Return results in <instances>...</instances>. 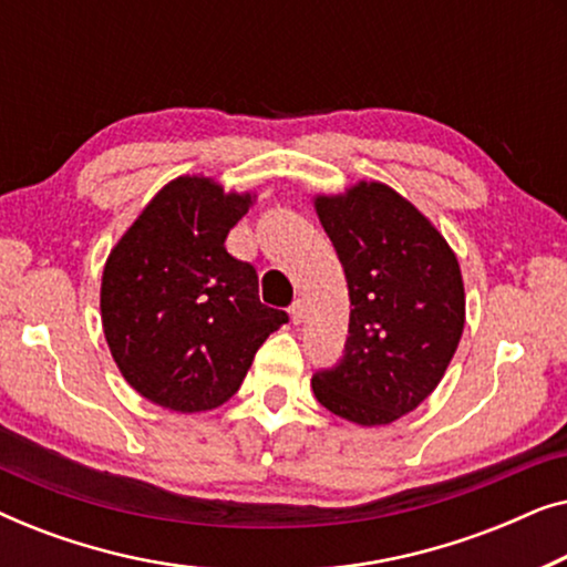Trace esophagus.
I'll return each instance as SVG.
<instances>
[{
    "mask_svg": "<svg viewBox=\"0 0 567 567\" xmlns=\"http://www.w3.org/2000/svg\"><path fill=\"white\" fill-rule=\"evenodd\" d=\"M289 315H291L293 324H301V322H305V305H301V301H293Z\"/></svg>",
    "mask_w": 567,
    "mask_h": 567,
    "instance_id": "obj_1",
    "label": "esophagus"
}]
</instances>
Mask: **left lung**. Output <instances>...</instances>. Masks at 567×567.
<instances>
[{"label":"left lung","instance_id":"obj_1","mask_svg":"<svg viewBox=\"0 0 567 567\" xmlns=\"http://www.w3.org/2000/svg\"><path fill=\"white\" fill-rule=\"evenodd\" d=\"M346 270L351 322L336 369L312 377L322 408L390 425L436 390L464 330L460 260L425 214L390 185L361 181L315 196Z\"/></svg>","mask_w":567,"mask_h":567}]
</instances>
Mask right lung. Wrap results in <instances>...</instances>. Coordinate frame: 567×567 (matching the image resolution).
Listing matches in <instances>:
<instances>
[{
  "mask_svg": "<svg viewBox=\"0 0 567 567\" xmlns=\"http://www.w3.org/2000/svg\"><path fill=\"white\" fill-rule=\"evenodd\" d=\"M255 204L214 177L169 181L107 255L100 317L115 367L154 405L206 413L239 390L289 320L260 305L258 274L224 247Z\"/></svg>",
  "mask_w": 567,
  "mask_h": 567,
  "instance_id": "1",
  "label": "right lung"
}]
</instances>
